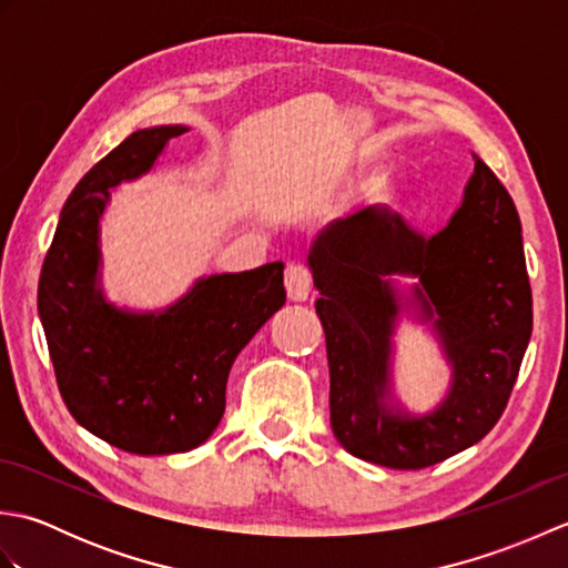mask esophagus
Segmentation results:
<instances>
[{
	"label": "esophagus",
	"mask_w": 568,
	"mask_h": 568,
	"mask_svg": "<svg viewBox=\"0 0 568 568\" xmlns=\"http://www.w3.org/2000/svg\"><path fill=\"white\" fill-rule=\"evenodd\" d=\"M285 291L293 303H305L312 293V273L303 263H291L285 268Z\"/></svg>",
	"instance_id": "obj_1"
}]
</instances>
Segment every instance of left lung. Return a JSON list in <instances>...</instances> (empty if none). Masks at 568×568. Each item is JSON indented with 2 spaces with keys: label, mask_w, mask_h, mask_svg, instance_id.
Segmentation results:
<instances>
[{
  "label": "left lung",
  "mask_w": 568,
  "mask_h": 568,
  "mask_svg": "<svg viewBox=\"0 0 568 568\" xmlns=\"http://www.w3.org/2000/svg\"><path fill=\"white\" fill-rule=\"evenodd\" d=\"M462 204L422 234L385 204L336 220L307 265L327 336L329 417L348 454L388 468H425L480 442L500 419L532 334L523 224L508 190L474 155ZM393 274L417 276L400 286ZM427 323L453 371L427 414L394 395V329Z\"/></svg>",
  "instance_id": "1"
}]
</instances>
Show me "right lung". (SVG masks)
<instances>
[{"label": "right lung", "instance_id": "add662e5", "mask_svg": "<svg viewBox=\"0 0 568 568\" xmlns=\"http://www.w3.org/2000/svg\"><path fill=\"white\" fill-rule=\"evenodd\" d=\"M185 131L183 124L139 129L80 180L39 281V317L70 415L94 437L139 456L192 452L212 437L236 356L285 305L281 261L202 275L161 310L106 300L100 224L112 190L149 175Z\"/></svg>", "mask_w": 568, "mask_h": 568}]
</instances>
